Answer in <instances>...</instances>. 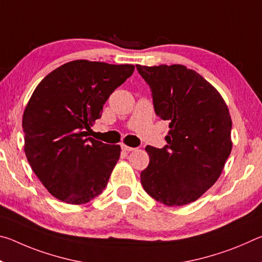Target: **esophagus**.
I'll list each match as a JSON object with an SVG mask.
<instances>
[{"mask_svg":"<svg viewBox=\"0 0 262 262\" xmlns=\"http://www.w3.org/2000/svg\"><path fill=\"white\" fill-rule=\"evenodd\" d=\"M121 149L123 150V151H126V152H129V151H133V150H135V148L128 147V145H126V144H121Z\"/></svg>","mask_w":262,"mask_h":262,"instance_id":"obj_1","label":"esophagus"}]
</instances>
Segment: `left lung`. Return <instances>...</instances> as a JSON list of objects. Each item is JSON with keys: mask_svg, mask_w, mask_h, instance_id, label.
I'll list each match as a JSON object with an SVG mask.
<instances>
[{"mask_svg": "<svg viewBox=\"0 0 262 262\" xmlns=\"http://www.w3.org/2000/svg\"><path fill=\"white\" fill-rule=\"evenodd\" d=\"M136 68L151 90L155 112L170 121L165 147H145L150 162L141 184L165 206L187 205L215 184L231 152L228 106L209 82L185 66Z\"/></svg>", "mask_w": 262, "mask_h": 262, "instance_id": "1", "label": "left lung"}]
</instances>
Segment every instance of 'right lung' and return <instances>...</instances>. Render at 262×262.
I'll use <instances>...</instances> for the list:
<instances>
[{
  "instance_id": "right-lung-1",
  "label": "right lung",
  "mask_w": 262,
  "mask_h": 262,
  "mask_svg": "<svg viewBox=\"0 0 262 262\" xmlns=\"http://www.w3.org/2000/svg\"><path fill=\"white\" fill-rule=\"evenodd\" d=\"M134 69L76 60L53 70L35 88L23 114L24 150L53 196L83 205L105 189L121 148L86 137V130Z\"/></svg>"
}]
</instances>
